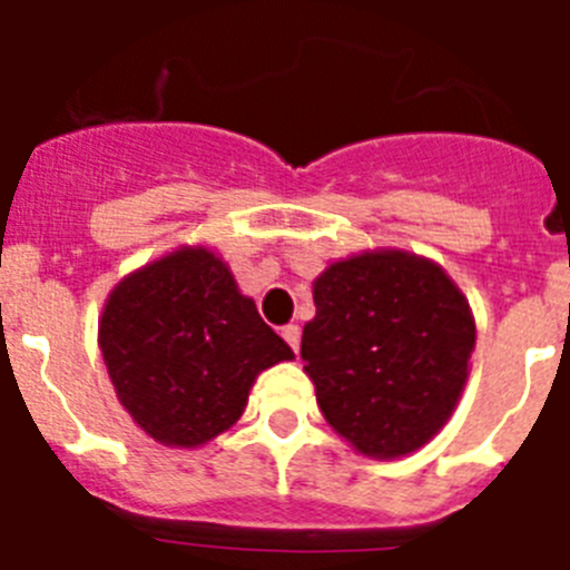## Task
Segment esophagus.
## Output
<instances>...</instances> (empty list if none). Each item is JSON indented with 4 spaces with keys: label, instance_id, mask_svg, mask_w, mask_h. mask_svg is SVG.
Masks as SVG:
<instances>
[{
    "label": "esophagus",
    "instance_id": "1",
    "mask_svg": "<svg viewBox=\"0 0 570 570\" xmlns=\"http://www.w3.org/2000/svg\"><path fill=\"white\" fill-rule=\"evenodd\" d=\"M299 336H302V331H299V325H285V328H282V340L288 342V347L291 351H299Z\"/></svg>",
    "mask_w": 570,
    "mask_h": 570
}]
</instances>
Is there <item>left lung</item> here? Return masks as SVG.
Wrapping results in <instances>:
<instances>
[{
    "instance_id": "left-lung-1",
    "label": "left lung",
    "mask_w": 570,
    "mask_h": 570,
    "mask_svg": "<svg viewBox=\"0 0 570 570\" xmlns=\"http://www.w3.org/2000/svg\"><path fill=\"white\" fill-rule=\"evenodd\" d=\"M302 362L331 425L367 456H402L448 422L471 360L473 316L434 262L382 250L314 285Z\"/></svg>"
}]
</instances>
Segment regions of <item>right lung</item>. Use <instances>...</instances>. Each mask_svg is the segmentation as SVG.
<instances>
[{"mask_svg":"<svg viewBox=\"0 0 570 570\" xmlns=\"http://www.w3.org/2000/svg\"><path fill=\"white\" fill-rule=\"evenodd\" d=\"M99 347L116 396L165 445L214 440L245 411L256 374L294 360L223 259L183 248L110 294Z\"/></svg>","mask_w":570,"mask_h":570,"instance_id":"right-lung-1","label":"right lung"}]
</instances>
